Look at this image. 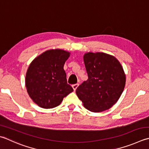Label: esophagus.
Returning <instances> with one entry per match:
<instances>
[{"instance_id": "34e87169", "label": "esophagus", "mask_w": 149, "mask_h": 149, "mask_svg": "<svg viewBox=\"0 0 149 149\" xmlns=\"http://www.w3.org/2000/svg\"><path fill=\"white\" fill-rule=\"evenodd\" d=\"M78 86H79V83H76V84H73V85H72V88H73V89H74V90H76L77 88L78 87Z\"/></svg>"}]
</instances>
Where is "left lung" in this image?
I'll return each mask as SVG.
<instances>
[{"label":"left lung","instance_id":"8db88e82","mask_svg":"<svg viewBox=\"0 0 149 149\" xmlns=\"http://www.w3.org/2000/svg\"><path fill=\"white\" fill-rule=\"evenodd\" d=\"M83 60L88 79L76 89L79 99L93 112L110 109L125 88L126 77L123 66L114 56L103 52H88Z\"/></svg>","mask_w":149,"mask_h":149}]
</instances>
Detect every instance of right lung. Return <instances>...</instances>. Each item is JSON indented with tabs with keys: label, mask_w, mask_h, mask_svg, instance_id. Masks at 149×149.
Wrapping results in <instances>:
<instances>
[{
	"label": "right lung",
	"mask_w": 149,
	"mask_h": 149,
	"mask_svg": "<svg viewBox=\"0 0 149 149\" xmlns=\"http://www.w3.org/2000/svg\"><path fill=\"white\" fill-rule=\"evenodd\" d=\"M70 53L61 49L43 52L30 63L26 74L28 94L43 109L59 106L63 98L74 91L67 83L64 65Z\"/></svg>",
	"instance_id": "obj_1"
}]
</instances>
